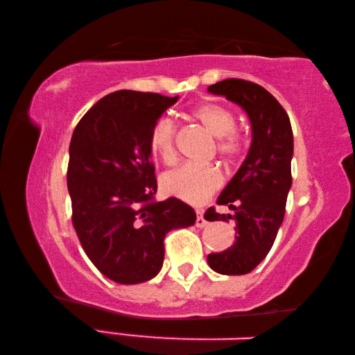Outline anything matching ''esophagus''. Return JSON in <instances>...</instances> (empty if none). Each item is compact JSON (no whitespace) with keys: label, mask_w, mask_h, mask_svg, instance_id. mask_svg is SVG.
<instances>
[{"label":"esophagus","mask_w":355,"mask_h":355,"mask_svg":"<svg viewBox=\"0 0 355 355\" xmlns=\"http://www.w3.org/2000/svg\"><path fill=\"white\" fill-rule=\"evenodd\" d=\"M205 225H207V220H205V218H203V213L199 211V213H197V216H196V227L202 228V227H205Z\"/></svg>","instance_id":"obj_1"}]
</instances>
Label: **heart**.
Listing matches in <instances>:
<instances>
[{
	"instance_id": "obj_1",
	"label": "heart",
	"mask_w": 355,
	"mask_h": 355,
	"mask_svg": "<svg viewBox=\"0 0 355 355\" xmlns=\"http://www.w3.org/2000/svg\"><path fill=\"white\" fill-rule=\"evenodd\" d=\"M191 117L199 122L209 135L218 137L216 150L225 159H235L243 153L244 141L235 130V114L228 107L216 103H203L192 110ZM175 133V125L169 119H159L150 133V147L153 153L158 155L167 164L172 163L177 156ZM222 182H224V177L219 167L213 164H183L177 169L166 172L161 184L167 194L186 203L200 205L220 188Z\"/></svg>"
}]
</instances>
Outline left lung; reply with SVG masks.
<instances>
[{"instance_id": "obj_1", "label": "left lung", "mask_w": 355, "mask_h": 355, "mask_svg": "<svg viewBox=\"0 0 355 355\" xmlns=\"http://www.w3.org/2000/svg\"><path fill=\"white\" fill-rule=\"evenodd\" d=\"M208 91L224 95L248 112L252 146L243 166L222 191L218 205L233 214L205 213L207 220H235V243L219 254H209L208 264L225 275L248 274L269 254L284 222L288 191L291 188L293 130L286 111L266 89L252 81L228 78Z\"/></svg>"}]
</instances>
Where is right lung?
<instances>
[{
	"label": "right lung",
	"instance_id": "1",
	"mask_svg": "<svg viewBox=\"0 0 355 355\" xmlns=\"http://www.w3.org/2000/svg\"><path fill=\"white\" fill-rule=\"evenodd\" d=\"M177 100L153 92H112L84 114L71 135V224L89 260L116 284L153 279L163 266L167 232L196 222L194 209L184 202L153 197L150 133Z\"/></svg>",
	"mask_w": 355,
	"mask_h": 355
}]
</instances>
